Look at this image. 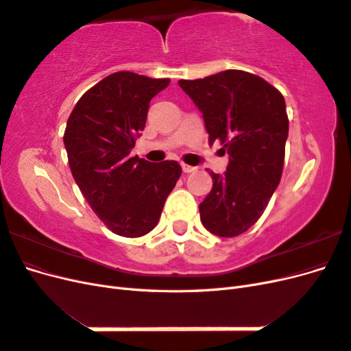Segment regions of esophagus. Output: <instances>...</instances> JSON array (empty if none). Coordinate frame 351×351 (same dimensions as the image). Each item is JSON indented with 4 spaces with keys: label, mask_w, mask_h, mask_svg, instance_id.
Segmentation results:
<instances>
[{
    "label": "esophagus",
    "mask_w": 351,
    "mask_h": 351,
    "mask_svg": "<svg viewBox=\"0 0 351 351\" xmlns=\"http://www.w3.org/2000/svg\"><path fill=\"white\" fill-rule=\"evenodd\" d=\"M182 168H183V171L184 173H193L195 171V167H192V165H187V164H182Z\"/></svg>",
    "instance_id": "1"
}]
</instances>
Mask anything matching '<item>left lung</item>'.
Segmentation results:
<instances>
[{"instance_id":"1","label":"left lung","mask_w":351,"mask_h":351,"mask_svg":"<svg viewBox=\"0 0 351 351\" xmlns=\"http://www.w3.org/2000/svg\"><path fill=\"white\" fill-rule=\"evenodd\" d=\"M204 114L209 143L230 155L226 174L210 171L212 189L199 205L212 234L236 237L256 222L282 176L289 115L282 93L243 70L178 80Z\"/></svg>"}]
</instances>
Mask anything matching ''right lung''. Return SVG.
Wrapping results in <instances>:
<instances>
[{
  "label": "right lung",
  "mask_w": 351,
  "mask_h": 351,
  "mask_svg": "<svg viewBox=\"0 0 351 351\" xmlns=\"http://www.w3.org/2000/svg\"><path fill=\"white\" fill-rule=\"evenodd\" d=\"M168 84L169 79L112 73L82 95L67 120L64 146L73 178L114 234L134 239L152 231L182 176L176 161L130 156L151 99Z\"/></svg>",
  "instance_id": "add662e5"
}]
</instances>
